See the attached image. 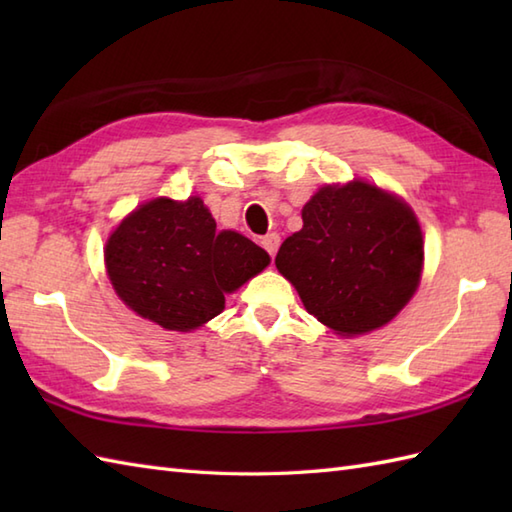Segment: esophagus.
I'll return each mask as SVG.
<instances>
[{
	"label": "esophagus",
	"mask_w": 512,
	"mask_h": 512,
	"mask_svg": "<svg viewBox=\"0 0 512 512\" xmlns=\"http://www.w3.org/2000/svg\"><path fill=\"white\" fill-rule=\"evenodd\" d=\"M279 244H281V239H279V235H277V233H268V235L262 239V246L268 250V255H270V257H275V255H277Z\"/></svg>",
	"instance_id": "obj_1"
}]
</instances>
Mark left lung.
<instances>
[{
	"mask_svg": "<svg viewBox=\"0 0 512 512\" xmlns=\"http://www.w3.org/2000/svg\"><path fill=\"white\" fill-rule=\"evenodd\" d=\"M303 228L275 257L303 306L341 336L383 328L422 275L418 217L398 195L352 180L325 184L301 211Z\"/></svg>",
	"mask_w": 512,
	"mask_h": 512,
	"instance_id": "1",
	"label": "left lung"
}]
</instances>
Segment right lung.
<instances>
[{
  "instance_id": "add662e5",
  "label": "right lung",
  "mask_w": 512,
  "mask_h": 512,
  "mask_svg": "<svg viewBox=\"0 0 512 512\" xmlns=\"http://www.w3.org/2000/svg\"><path fill=\"white\" fill-rule=\"evenodd\" d=\"M270 264L264 248L235 231H217L202 198L140 204L105 244L116 295L138 317L191 332L224 310V295Z\"/></svg>"
}]
</instances>
